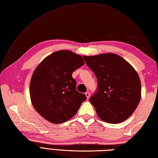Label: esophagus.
Masks as SVG:
<instances>
[{"label":"esophagus","instance_id":"34e87169","mask_svg":"<svg viewBox=\"0 0 158 158\" xmlns=\"http://www.w3.org/2000/svg\"><path fill=\"white\" fill-rule=\"evenodd\" d=\"M85 96H86V97H87V98H89V97H90V93L89 92H87L86 93H85Z\"/></svg>","mask_w":158,"mask_h":158}]
</instances>
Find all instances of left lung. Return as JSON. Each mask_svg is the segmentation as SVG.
Returning <instances> with one entry per match:
<instances>
[{"label":"left lung","mask_w":158,"mask_h":158,"mask_svg":"<svg viewBox=\"0 0 158 158\" xmlns=\"http://www.w3.org/2000/svg\"><path fill=\"white\" fill-rule=\"evenodd\" d=\"M98 81L97 92L89 98L100 119L119 123L135 112L141 98L138 73L122 57L113 53L83 57Z\"/></svg>","instance_id":"8db88e82"}]
</instances>
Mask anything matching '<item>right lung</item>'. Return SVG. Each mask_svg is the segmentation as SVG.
I'll return each instance as SVG.
<instances>
[{
	"label": "right lung",
	"instance_id": "obj_1",
	"mask_svg": "<svg viewBox=\"0 0 158 158\" xmlns=\"http://www.w3.org/2000/svg\"><path fill=\"white\" fill-rule=\"evenodd\" d=\"M84 64L80 55L60 50L36 66L30 83V96L36 112L48 122H66L86 100L85 94L76 90V81L72 77V73Z\"/></svg>",
	"mask_w": 158,
	"mask_h": 158
}]
</instances>
